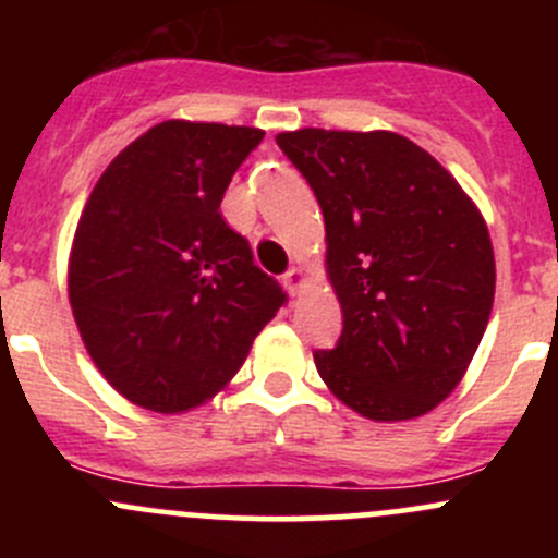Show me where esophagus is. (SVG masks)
Here are the masks:
<instances>
[{
    "label": "esophagus",
    "mask_w": 558,
    "mask_h": 558,
    "mask_svg": "<svg viewBox=\"0 0 558 558\" xmlns=\"http://www.w3.org/2000/svg\"><path fill=\"white\" fill-rule=\"evenodd\" d=\"M305 283H307V275H305V269H302V267H291L289 272L283 275V286L289 289L291 296L300 294V291L305 289Z\"/></svg>",
    "instance_id": "1"
}]
</instances>
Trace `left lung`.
<instances>
[{"mask_svg": "<svg viewBox=\"0 0 558 558\" xmlns=\"http://www.w3.org/2000/svg\"><path fill=\"white\" fill-rule=\"evenodd\" d=\"M326 223L342 335L315 351L340 402L373 421L435 410L459 386L494 305V247L475 202L393 132L278 134Z\"/></svg>", "mask_w": 558, "mask_h": 558, "instance_id": "1", "label": "left lung"}]
</instances>
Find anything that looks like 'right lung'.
<instances>
[{
    "label": "right lung",
    "instance_id": "right-lung-1",
    "mask_svg": "<svg viewBox=\"0 0 558 558\" xmlns=\"http://www.w3.org/2000/svg\"><path fill=\"white\" fill-rule=\"evenodd\" d=\"M264 132L165 121L94 185L70 253V305L105 380L129 402L183 413L238 375L283 307L278 280L221 216Z\"/></svg>",
    "mask_w": 558,
    "mask_h": 558
}]
</instances>
